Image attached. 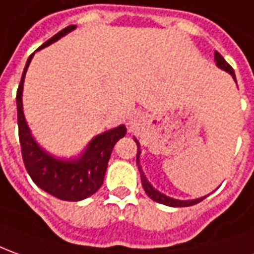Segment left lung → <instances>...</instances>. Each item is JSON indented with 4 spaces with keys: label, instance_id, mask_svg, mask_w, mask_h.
Segmentation results:
<instances>
[{
    "label": "left lung",
    "instance_id": "left-lung-1",
    "mask_svg": "<svg viewBox=\"0 0 254 254\" xmlns=\"http://www.w3.org/2000/svg\"><path fill=\"white\" fill-rule=\"evenodd\" d=\"M214 61H216V64H217V67H220L221 70L227 71V73H230L232 78H234V81L237 83V77H235V71L234 69L231 67L230 64H227V61L224 59L220 54H218L217 51L214 52ZM134 141L137 142L138 146V152H137V166H138V170H139V174H141V183H142V187H144V190L146 192V195L152 199V200H155L157 203H162L166 204V206H170V207H187V206H193V204L199 203V202H202L204 197H197V199H190V200H180V199H174V197L167 196V195H164L162 192H159L157 190H155L153 187H152V184L146 180L145 177L144 171H142V167H141V163H139V155H141V149H139V142L137 141V138H134Z\"/></svg>",
    "mask_w": 254,
    "mask_h": 254
}]
</instances>
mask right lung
I'll return each mask as SVG.
<instances>
[{
  "label": "right lung",
  "instance_id": "right-lung-1",
  "mask_svg": "<svg viewBox=\"0 0 254 254\" xmlns=\"http://www.w3.org/2000/svg\"><path fill=\"white\" fill-rule=\"evenodd\" d=\"M74 29V24L67 26L66 29L51 37L37 51L54 44ZM33 57L34 54H31L27 59L16 94L19 141L22 146L24 166L37 187H40L41 190L58 199L67 202H78L94 195L104 184L110 153L117 141L126 135L127 128L124 124H120L112 130L105 131L94 137L85 146V149L76 157H55L47 150H44L31 135L30 128L24 119L22 102L24 77Z\"/></svg>",
  "mask_w": 254,
  "mask_h": 254
}]
</instances>
